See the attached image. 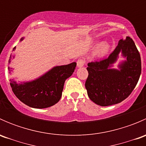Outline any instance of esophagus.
Segmentation results:
<instances>
[{
	"label": "esophagus",
	"instance_id": "1",
	"mask_svg": "<svg viewBox=\"0 0 146 146\" xmlns=\"http://www.w3.org/2000/svg\"><path fill=\"white\" fill-rule=\"evenodd\" d=\"M84 64H85V61H84L83 59H78L77 61V66L78 68H81L82 66H84Z\"/></svg>",
	"mask_w": 146,
	"mask_h": 146
}]
</instances>
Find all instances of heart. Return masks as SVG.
Masks as SVG:
<instances>
[{
	"mask_svg": "<svg viewBox=\"0 0 146 146\" xmlns=\"http://www.w3.org/2000/svg\"><path fill=\"white\" fill-rule=\"evenodd\" d=\"M110 49V45L107 42H102L98 46L97 49L95 50V56L97 58H102L104 56Z\"/></svg>",
	"mask_w": 146,
	"mask_h": 146,
	"instance_id": "1",
	"label": "heart"
}]
</instances>
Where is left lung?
<instances>
[{
    "instance_id": "obj_1",
    "label": "left lung",
    "mask_w": 146,
    "mask_h": 146,
    "mask_svg": "<svg viewBox=\"0 0 146 146\" xmlns=\"http://www.w3.org/2000/svg\"><path fill=\"white\" fill-rule=\"evenodd\" d=\"M119 53L125 59L113 68ZM88 77L85 88L94 103L102 106L112 105L124 100L137 85L141 73L140 54L133 39L126 36L109 57L88 64Z\"/></svg>"
}]
</instances>
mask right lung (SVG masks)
I'll return each mask as SVG.
<instances>
[{"mask_svg": "<svg viewBox=\"0 0 146 146\" xmlns=\"http://www.w3.org/2000/svg\"><path fill=\"white\" fill-rule=\"evenodd\" d=\"M24 39L21 38L20 42ZM14 47L13 51L15 49ZM15 58L10 55L8 64ZM76 67V63L53 67L44 74L30 81L16 82L10 79V86L15 96L22 102L32 108L44 109L51 107L60 100L62 95L64 82L72 76ZM9 73L12 68L8 67Z\"/></svg>", "mask_w": 146, "mask_h": 146, "instance_id": "add662e5", "label": "right lung"}]
</instances>
